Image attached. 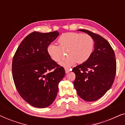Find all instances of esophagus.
<instances>
[{"label":"esophagus","mask_w":125,"mask_h":125,"mask_svg":"<svg viewBox=\"0 0 125 125\" xmlns=\"http://www.w3.org/2000/svg\"><path fill=\"white\" fill-rule=\"evenodd\" d=\"M65 71L66 73H68V72H69L71 71V69H69V68H65Z\"/></svg>","instance_id":"1"}]
</instances>
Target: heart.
Segmentation results:
<instances>
[{
  "label": "heart",
  "instance_id": "1",
  "mask_svg": "<svg viewBox=\"0 0 125 125\" xmlns=\"http://www.w3.org/2000/svg\"><path fill=\"white\" fill-rule=\"evenodd\" d=\"M59 45L50 44L47 47V52L55 62H59L68 51V57L60 62L61 66L71 68L77 62L83 64L89 60L93 53L94 41L88 34L78 32H66L58 39Z\"/></svg>",
  "mask_w": 125,
  "mask_h": 125
}]
</instances>
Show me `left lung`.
<instances>
[{"label":"left lung","instance_id":"1","mask_svg":"<svg viewBox=\"0 0 125 125\" xmlns=\"http://www.w3.org/2000/svg\"><path fill=\"white\" fill-rule=\"evenodd\" d=\"M91 36L94 41V49L85 62L73 68L76 74L73 83L80 98L86 101H94L110 89L115 77V56L110 44L104 37L86 30H78Z\"/></svg>","mask_w":125,"mask_h":125}]
</instances>
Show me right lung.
Returning <instances> with one entry per match:
<instances>
[{
  "instance_id": "add662e5",
  "label": "right lung",
  "mask_w": 125,
  "mask_h": 125,
  "mask_svg": "<svg viewBox=\"0 0 125 125\" xmlns=\"http://www.w3.org/2000/svg\"><path fill=\"white\" fill-rule=\"evenodd\" d=\"M59 35L57 31L32 32L23 39L13 57L12 70L16 89L34 107L44 108L53 103L59 83L65 76L64 68L47 52L48 46Z\"/></svg>"
}]
</instances>
